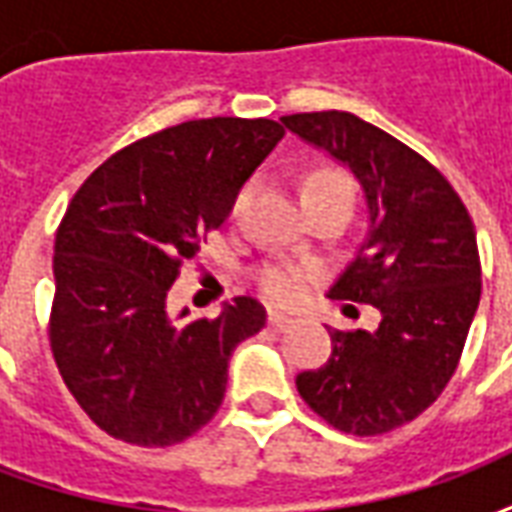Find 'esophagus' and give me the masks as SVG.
Masks as SVG:
<instances>
[{"label": "esophagus", "instance_id": "34e87169", "mask_svg": "<svg viewBox=\"0 0 512 512\" xmlns=\"http://www.w3.org/2000/svg\"><path fill=\"white\" fill-rule=\"evenodd\" d=\"M293 318L290 315H285V312H277V310H271L268 312V326L271 329H277V332H282V329H288V326H293Z\"/></svg>", "mask_w": 512, "mask_h": 512}]
</instances>
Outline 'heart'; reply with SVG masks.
I'll return each instance as SVG.
<instances>
[{"label": "heart", "mask_w": 512, "mask_h": 512, "mask_svg": "<svg viewBox=\"0 0 512 512\" xmlns=\"http://www.w3.org/2000/svg\"><path fill=\"white\" fill-rule=\"evenodd\" d=\"M255 189V183H246L244 189L238 191L235 197V211L244 208V202L249 200V194ZM343 197L354 205V183L351 178H345L343 172H332V169H323V172H315L310 180H307V197ZM310 271L299 266H266L260 274H257V288L266 296L268 301L274 304H296L304 296L307 290V282H310Z\"/></svg>", "instance_id": "obj_1"}]
</instances>
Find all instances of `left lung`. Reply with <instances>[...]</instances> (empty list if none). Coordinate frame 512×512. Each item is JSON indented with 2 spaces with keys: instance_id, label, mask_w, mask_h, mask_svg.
<instances>
[{
  "instance_id": "1",
  "label": "left lung",
  "mask_w": 512,
  "mask_h": 512,
  "mask_svg": "<svg viewBox=\"0 0 512 512\" xmlns=\"http://www.w3.org/2000/svg\"><path fill=\"white\" fill-rule=\"evenodd\" d=\"M282 123L362 183L370 224L329 299L381 315L376 332L332 329V356L299 373L296 389L332 428L381 436L417 419L458 367L480 304L472 216L430 161L351 112H304Z\"/></svg>"
}]
</instances>
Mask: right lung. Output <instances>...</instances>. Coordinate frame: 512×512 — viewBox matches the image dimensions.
I'll use <instances>...</instances> for the list:
<instances>
[{
  "label": "right lung",
  "mask_w": 512,
  "mask_h": 512,
  "mask_svg": "<svg viewBox=\"0 0 512 512\" xmlns=\"http://www.w3.org/2000/svg\"><path fill=\"white\" fill-rule=\"evenodd\" d=\"M282 136L266 117L189 120L123 147L73 194L54 241L51 354L109 436L169 447L222 406L235 345L266 310L238 296L219 318L180 326L167 293Z\"/></svg>",
  "instance_id": "add662e5"
}]
</instances>
